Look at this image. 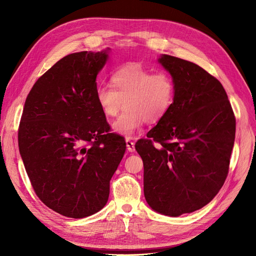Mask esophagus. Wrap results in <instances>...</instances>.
Wrapping results in <instances>:
<instances>
[{
	"label": "esophagus",
	"mask_w": 256,
	"mask_h": 256,
	"mask_svg": "<svg viewBox=\"0 0 256 256\" xmlns=\"http://www.w3.org/2000/svg\"><path fill=\"white\" fill-rule=\"evenodd\" d=\"M126 146H127V150L130 152H134L136 150L134 142L131 141L130 138H127V140H126Z\"/></svg>",
	"instance_id": "esophagus-1"
}]
</instances>
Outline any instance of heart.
<instances>
[{"instance_id":"heart-1","label":"heart","mask_w":256,"mask_h":256,"mask_svg":"<svg viewBox=\"0 0 256 256\" xmlns=\"http://www.w3.org/2000/svg\"><path fill=\"white\" fill-rule=\"evenodd\" d=\"M111 86L102 85L95 92V99L106 118H115L112 124L116 134L132 136L145 122L156 124L171 109L175 85L166 72L152 74L138 63L124 65L112 72Z\"/></svg>"}]
</instances>
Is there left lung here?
<instances>
[{
  "label": "left lung",
  "instance_id": "left-lung-1",
  "mask_svg": "<svg viewBox=\"0 0 256 256\" xmlns=\"http://www.w3.org/2000/svg\"><path fill=\"white\" fill-rule=\"evenodd\" d=\"M158 62L172 76L174 100L136 150L143 160L147 204L178 216L204 207L222 188L236 120L222 84L202 67L166 54Z\"/></svg>",
  "mask_w": 256,
  "mask_h": 256
}]
</instances>
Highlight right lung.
I'll use <instances>...</instances> for the list:
<instances>
[{
	"label": "right lung",
	"instance_id": "obj_1",
	"mask_svg": "<svg viewBox=\"0 0 256 256\" xmlns=\"http://www.w3.org/2000/svg\"><path fill=\"white\" fill-rule=\"evenodd\" d=\"M110 50L60 58L36 81L21 116L19 150L33 189L46 206L69 218L104 207L126 150L95 99Z\"/></svg>",
	"mask_w": 256,
	"mask_h": 256
}]
</instances>
